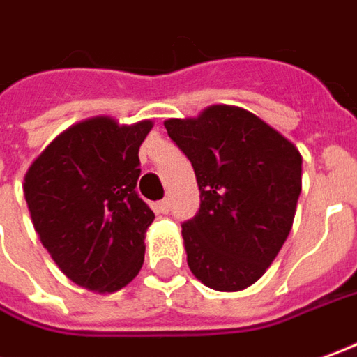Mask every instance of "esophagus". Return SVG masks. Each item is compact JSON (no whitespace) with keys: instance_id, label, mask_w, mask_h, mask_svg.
<instances>
[{"instance_id":"obj_1","label":"esophagus","mask_w":357,"mask_h":357,"mask_svg":"<svg viewBox=\"0 0 357 357\" xmlns=\"http://www.w3.org/2000/svg\"><path fill=\"white\" fill-rule=\"evenodd\" d=\"M155 208H157V211H161V213H169L171 211V202L169 200H161V202L155 204Z\"/></svg>"}]
</instances>
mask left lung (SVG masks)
I'll return each instance as SVG.
<instances>
[{"label":"left lung","mask_w":357,"mask_h":357,"mask_svg":"<svg viewBox=\"0 0 357 357\" xmlns=\"http://www.w3.org/2000/svg\"><path fill=\"white\" fill-rule=\"evenodd\" d=\"M165 128L200 188V210L183 223L190 272L218 291L252 286L294 225L301 153L264 120L229 105L165 120Z\"/></svg>","instance_id":"1"}]
</instances>
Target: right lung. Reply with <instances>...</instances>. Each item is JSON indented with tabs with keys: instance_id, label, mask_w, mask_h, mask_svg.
I'll use <instances>...</instances> for the list:
<instances>
[{
	"instance_id": "add662e5",
	"label": "right lung",
	"mask_w": 357,
	"mask_h": 357,
	"mask_svg": "<svg viewBox=\"0 0 357 357\" xmlns=\"http://www.w3.org/2000/svg\"><path fill=\"white\" fill-rule=\"evenodd\" d=\"M151 120L132 126L110 116L73 124L34 159L23 192L34 231L73 284L112 294L144 264L155 213L136 192L139 146Z\"/></svg>"
}]
</instances>
